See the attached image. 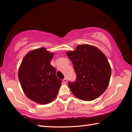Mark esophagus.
I'll return each mask as SVG.
<instances>
[{
	"instance_id": "esophagus-1",
	"label": "esophagus",
	"mask_w": 132,
	"mask_h": 132,
	"mask_svg": "<svg viewBox=\"0 0 132 132\" xmlns=\"http://www.w3.org/2000/svg\"><path fill=\"white\" fill-rule=\"evenodd\" d=\"M67 82H68V79H67V78H64L63 79V82L64 84H66Z\"/></svg>"
}]
</instances>
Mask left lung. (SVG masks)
<instances>
[{
	"instance_id": "obj_1",
	"label": "left lung",
	"mask_w": 132,
	"mask_h": 132,
	"mask_svg": "<svg viewBox=\"0 0 132 132\" xmlns=\"http://www.w3.org/2000/svg\"><path fill=\"white\" fill-rule=\"evenodd\" d=\"M76 74L75 81L68 86L76 97L92 101L104 93L108 86L111 69L108 59L98 48L90 45H78L75 51L66 53Z\"/></svg>"
}]
</instances>
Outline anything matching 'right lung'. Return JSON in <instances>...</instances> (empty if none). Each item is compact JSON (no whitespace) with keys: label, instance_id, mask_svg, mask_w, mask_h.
Masks as SVG:
<instances>
[{"label":"right lung","instance_id":"right-lung-1","mask_svg":"<svg viewBox=\"0 0 132 132\" xmlns=\"http://www.w3.org/2000/svg\"><path fill=\"white\" fill-rule=\"evenodd\" d=\"M53 53L45 48L28 52L20 66L19 79L24 94L32 101L46 104L56 97L62 80L56 77V69L51 65Z\"/></svg>","mask_w":132,"mask_h":132}]
</instances>
